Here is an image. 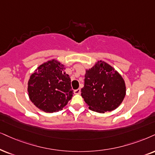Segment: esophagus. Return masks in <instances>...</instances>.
Returning <instances> with one entry per match:
<instances>
[{"mask_svg": "<svg viewBox=\"0 0 155 155\" xmlns=\"http://www.w3.org/2000/svg\"><path fill=\"white\" fill-rule=\"evenodd\" d=\"M74 94H81V89H77L74 90Z\"/></svg>", "mask_w": 155, "mask_h": 155, "instance_id": "1", "label": "esophagus"}]
</instances>
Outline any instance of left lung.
<instances>
[{
	"label": "left lung",
	"instance_id": "1",
	"mask_svg": "<svg viewBox=\"0 0 155 155\" xmlns=\"http://www.w3.org/2000/svg\"><path fill=\"white\" fill-rule=\"evenodd\" d=\"M125 94L124 79L108 64L99 61L87 70L81 96L91 110L99 113L114 110L122 102Z\"/></svg>",
	"mask_w": 155,
	"mask_h": 155
}]
</instances>
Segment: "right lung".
<instances>
[{
  "mask_svg": "<svg viewBox=\"0 0 155 155\" xmlns=\"http://www.w3.org/2000/svg\"><path fill=\"white\" fill-rule=\"evenodd\" d=\"M65 67L53 59L43 64L31 76L28 83L29 98L45 112L61 110L73 96L71 79Z\"/></svg>",
  "mask_w": 155,
  "mask_h": 155,
  "instance_id": "add662e5",
  "label": "right lung"
}]
</instances>
